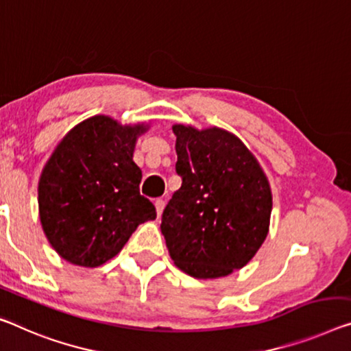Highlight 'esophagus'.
<instances>
[{
  "label": "esophagus",
  "mask_w": 351,
  "mask_h": 351,
  "mask_svg": "<svg viewBox=\"0 0 351 351\" xmlns=\"http://www.w3.org/2000/svg\"><path fill=\"white\" fill-rule=\"evenodd\" d=\"M155 208H157V213H158V217L161 213H163V208H165V201L163 199H157V201H155Z\"/></svg>",
  "instance_id": "obj_1"
}]
</instances>
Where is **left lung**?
Segmentation results:
<instances>
[{
  "mask_svg": "<svg viewBox=\"0 0 351 351\" xmlns=\"http://www.w3.org/2000/svg\"><path fill=\"white\" fill-rule=\"evenodd\" d=\"M182 186L161 217L169 256L197 279L243 268L268 235L271 190L258 161L235 134L174 125Z\"/></svg>",
  "mask_w": 351,
  "mask_h": 351,
  "instance_id": "1",
  "label": "left lung"
}]
</instances>
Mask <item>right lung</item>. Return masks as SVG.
Here are the masks:
<instances>
[{"label":"right lung","instance_id":"1","mask_svg":"<svg viewBox=\"0 0 351 351\" xmlns=\"http://www.w3.org/2000/svg\"><path fill=\"white\" fill-rule=\"evenodd\" d=\"M147 125L89 117L58 144L39 180V217L47 240L67 262L100 267L119 254L139 224L157 218L139 193L134 144Z\"/></svg>","mask_w":351,"mask_h":351}]
</instances>
